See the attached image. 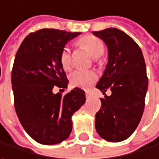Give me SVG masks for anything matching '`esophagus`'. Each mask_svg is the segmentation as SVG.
Here are the masks:
<instances>
[{
  "mask_svg": "<svg viewBox=\"0 0 159 159\" xmlns=\"http://www.w3.org/2000/svg\"><path fill=\"white\" fill-rule=\"evenodd\" d=\"M92 95H93V94H92V93H91V92H88V91L86 92V97H87V98H90Z\"/></svg>",
  "mask_w": 159,
  "mask_h": 159,
  "instance_id": "esophagus-1",
  "label": "esophagus"
}]
</instances>
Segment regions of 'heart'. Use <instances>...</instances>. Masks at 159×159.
<instances>
[{"instance_id":"b5f03b06","label":"heart","mask_w":159,"mask_h":159,"mask_svg":"<svg viewBox=\"0 0 159 159\" xmlns=\"http://www.w3.org/2000/svg\"><path fill=\"white\" fill-rule=\"evenodd\" d=\"M78 45L85 49L95 61L98 62V57L104 53L105 46L99 38L93 35H85L78 40ZM60 63L65 70H69L71 67V54L67 46L64 47L60 53ZM97 80V75L93 71L77 70L70 75V82L74 87L80 89H90Z\"/></svg>"}]
</instances>
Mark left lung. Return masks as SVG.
Listing matches in <instances>:
<instances>
[{
  "label": "left lung",
  "instance_id": "left-lung-1",
  "mask_svg": "<svg viewBox=\"0 0 159 159\" xmlns=\"http://www.w3.org/2000/svg\"><path fill=\"white\" fill-rule=\"evenodd\" d=\"M108 48V63L96 88L110 96L101 98L95 115L98 134L108 142L129 138L137 128L144 109L148 78L139 45L125 32L115 28L93 31Z\"/></svg>",
  "mask_w": 159,
  "mask_h": 159
}]
</instances>
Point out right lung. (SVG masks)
I'll return each instance as SVG.
<instances>
[{"label": "right lung", "mask_w": 159, "mask_h": 159, "mask_svg": "<svg viewBox=\"0 0 159 159\" xmlns=\"http://www.w3.org/2000/svg\"><path fill=\"white\" fill-rule=\"evenodd\" d=\"M80 32L42 29L22 41L12 69L15 109L28 134L41 144H55L68 138L72 115L85 103L83 90L75 88L64 96L54 86L66 88L68 80L60 63L67 41Z\"/></svg>", "instance_id": "add662e5"}]
</instances>
